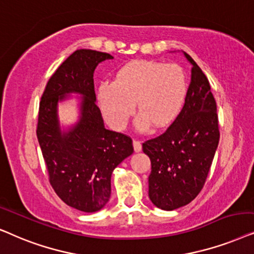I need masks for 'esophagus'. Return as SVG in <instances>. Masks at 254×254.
Masks as SVG:
<instances>
[{"label":"esophagus","instance_id":"obj_1","mask_svg":"<svg viewBox=\"0 0 254 254\" xmlns=\"http://www.w3.org/2000/svg\"><path fill=\"white\" fill-rule=\"evenodd\" d=\"M133 148L136 152L141 151V141L138 139H133Z\"/></svg>","mask_w":254,"mask_h":254}]
</instances>
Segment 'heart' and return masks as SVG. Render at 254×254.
Segmentation results:
<instances>
[{"mask_svg":"<svg viewBox=\"0 0 254 254\" xmlns=\"http://www.w3.org/2000/svg\"><path fill=\"white\" fill-rule=\"evenodd\" d=\"M188 92L187 76L177 64L137 60L122 67L115 81H104L97 90V100L107 121L123 129L134 107L140 111L137 125L148 123L155 129L168 127L184 108Z\"/></svg>","mask_w":254,"mask_h":254,"instance_id":"obj_1","label":"heart"}]
</instances>
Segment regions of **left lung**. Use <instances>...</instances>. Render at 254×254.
Instances as JSON below:
<instances>
[{
    "label": "left lung",
    "mask_w": 254,
    "mask_h": 254,
    "mask_svg": "<svg viewBox=\"0 0 254 254\" xmlns=\"http://www.w3.org/2000/svg\"><path fill=\"white\" fill-rule=\"evenodd\" d=\"M191 80L180 115L160 136L143 143L151 160L148 196L155 207L174 210L203 188L219 141L217 107L210 83L189 54Z\"/></svg>",
    "instance_id": "1"
}]
</instances>
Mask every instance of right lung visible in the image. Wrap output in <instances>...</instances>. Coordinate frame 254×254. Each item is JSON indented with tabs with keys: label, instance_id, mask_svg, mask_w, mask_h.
I'll return each instance as SVG.
<instances>
[{
	"label": "right lung",
	"instance_id": "1",
	"mask_svg": "<svg viewBox=\"0 0 254 254\" xmlns=\"http://www.w3.org/2000/svg\"><path fill=\"white\" fill-rule=\"evenodd\" d=\"M107 59L113 56L76 50L50 77L39 103L37 138L50 184L67 205L84 212L99 211L107 204L113 171L133 152L129 136L104 127L96 106L94 70ZM72 92L83 96L80 118L62 131L58 103Z\"/></svg>",
	"mask_w": 254,
	"mask_h": 254
}]
</instances>
